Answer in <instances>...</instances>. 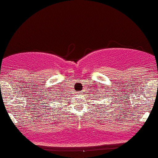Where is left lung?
I'll use <instances>...</instances> for the list:
<instances>
[{
    "instance_id": "left-lung-1",
    "label": "left lung",
    "mask_w": 158,
    "mask_h": 158,
    "mask_svg": "<svg viewBox=\"0 0 158 158\" xmlns=\"http://www.w3.org/2000/svg\"><path fill=\"white\" fill-rule=\"evenodd\" d=\"M100 93H99V94H100V95H98V96H97V95H96V94H95V96H96V98H98V97H101V96H106V93H107V92H106L105 90H103V91L100 92ZM103 94H105L106 95H103Z\"/></svg>"
}]
</instances>
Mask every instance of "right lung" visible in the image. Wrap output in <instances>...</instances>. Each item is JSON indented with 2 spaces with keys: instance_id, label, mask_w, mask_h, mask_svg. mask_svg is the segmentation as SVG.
Returning a JSON list of instances; mask_svg holds the SVG:
<instances>
[{
  "instance_id": "obj_1",
  "label": "right lung",
  "mask_w": 158,
  "mask_h": 158,
  "mask_svg": "<svg viewBox=\"0 0 158 158\" xmlns=\"http://www.w3.org/2000/svg\"><path fill=\"white\" fill-rule=\"evenodd\" d=\"M52 98H54V99H51V104H54V103H56V102L61 101V100H60L59 99H57V98H58V97H55V98H54V97H52Z\"/></svg>"
}]
</instances>
